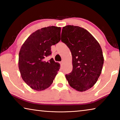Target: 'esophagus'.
Returning a JSON list of instances; mask_svg holds the SVG:
<instances>
[{"label": "esophagus", "instance_id": "1", "mask_svg": "<svg viewBox=\"0 0 120 120\" xmlns=\"http://www.w3.org/2000/svg\"><path fill=\"white\" fill-rule=\"evenodd\" d=\"M64 64V60H62L60 62V64H61V65H63V64Z\"/></svg>", "mask_w": 120, "mask_h": 120}]
</instances>
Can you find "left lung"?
Returning a JSON list of instances; mask_svg holds the SVG:
<instances>
[{"instance_id": "left-lung-1", "label": "left lung", "mask_w": 120, "mask_h": 120, "mask_svg": "<svg viewBox=\"0 0 120 120\" xmlns=\"http://www.w3.org/2000/svg\"><path fill=\"white\" fill-rule=\"evenodd\" d=\"M62 33L61 40L69 48L72 56V70L66 77L71 87L84 92L94 86L101 74L102 50L92 34L79 26L67 25Z\"/></svg>"}]
</instances>
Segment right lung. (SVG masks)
I'll return each mask as SVG.
<instances>
[{"instance_id":"obj_1","label":"right lung","mask_w":120,"mask_h":120,"mask_svg":"<svg viewBox=\"0 0 120 120\" xmlns=\"http://www.w3.org/2000/svg\"><path fill=\"white\" fill-rule=\"evenodd\" d=\"M61 27L52 26L32 33L22 46L19 67L23 80L31 88L40 91L48 88L59 70L60 64L53 58L51 46L60 41Z\"/></svg>"}]
</instances>
